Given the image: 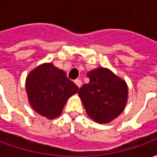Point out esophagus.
<instances>
[{"label": "esophagus", "mask_w": 157, "mask_h": 157, "mask_svg": "<svg viewBox=\"0 0 157 157\" xmlns=\"http://www.w3.org/2000/svg\"><path fill=\"white\" fill-rule=\"evenodd\" d=\"M75 85L77 86H78L79 88H80V87L82 86V81H81V80H79V79H77V80H75Z\"/></svg>", "instance_id": "esophagus-1"}]
</instances>
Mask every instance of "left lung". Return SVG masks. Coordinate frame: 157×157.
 Returning a JSON list of instances; mask_svg holds the SVG:
<instances>
[{
	"label": "left lung",
	"instance_id": "left-lung-1",
	"mask_svg": "<svg viewBox=\"0 0 157 157\" xmlns=\"http://www.w3.org/2000/svg\"><path fill=\"white\" fill-rule=\"evenodd\" d=\"M87 77L89 83L82 86L78 92L86 113L98 123H109L124 109L127 85L108 69L92 71L87 73Z\"/></svg>",
	"mask_w": 157,
	"mask_h": 157
}]
</instances>
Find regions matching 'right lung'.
I'll return each instance as SVG.
<instances>
[{
  "label": "right lung",
  "instance_id": "obj_1",
  "mask_svg": "<svg viewBox=\"0 0 157 157\" xmlns=\"http://www.w3.org/2000/svg\"><path fill=\"white\" fill-rule=\"evenodd\" d=\"M26 90L33 109L40 115L52 119L61 113L66 101L79 88L67 78L65 71L48 63L29 73Z\"/></svg>",
  "mask_w": 157,
  "mask_h": 157
}]
</instances>
